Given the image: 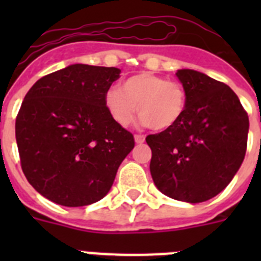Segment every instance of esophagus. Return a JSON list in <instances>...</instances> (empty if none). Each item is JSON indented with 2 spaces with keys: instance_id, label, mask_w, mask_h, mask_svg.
<instances>
[{
  "instance_id": "obj_1",
  "label": "esophagus",
  "mask_w": 261,
  "mask_h": 261,
  "mask_svg": "<svg viewBox=\"0 0 261 261\" xmlns=\"http://www.w3.org/2000/svg\"><path fill=\"white\" fill-rule=\"evenodd\" d=\"M135 141H136V144H142V142H145V136L144 135H135Z\"/></svg>"
}]
</instances>
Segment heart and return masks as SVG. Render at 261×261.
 <instances>
[{
  "label": "heart",
  "instance_id": "1",
  "mask_svg": "<svg viewBox=\"0 0 261 261\" xmlns=\"http://www.w3.org/2000/svg\"><path fill=\"white\" fill-rule=\"evenodd\" d=\"M105 102L112 120L120 126L132 123L138 111L141 121L149 128L165 130L176 125L184 116L188 95L186 87L177 81L140 73L126 78L121 87H111Z\"/></svg>",
  "mask_w": 261,
  "mask_h": 261
}]
</instances>
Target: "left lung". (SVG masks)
Wrapping results in <instances>:
<instances>
[{
    "label": "left lung",
    "instance_id": "left-lung-1",
    "mask_svg": "<svg viewBox=\"0 0 261 261\" xmlns=\"http://www.w3.org/2000/svg\"><path fill=\"white\" fill-rule=\"evenodd\" d=\"M188 105L176 125L149 135L150 172L171 199L202 202L225 190L246 155L248 115L237 94L204 73L181 69Z\"/></svg>",
    "mask_w": 261,
    "mask_h": 261
}]
</instances>
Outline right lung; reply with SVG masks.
Segmentation results:
<instances>
[{"label":"right lung","instance_id":"right-lung-1","mask_svg":"<svg viewBox=\"0 0 261 261\" xmlns=\"http://www.w3.org/2000/svg\"><path fill=\"white\" fill-rule=\"evenodd\" d=\"M120 69L74 64L41 77L15 120L23 174L40 195L64 206L103 199L135 137L116 124L106 93Z\"/></svg>","mask_w":261,"mask_h":261}]
</instances>
